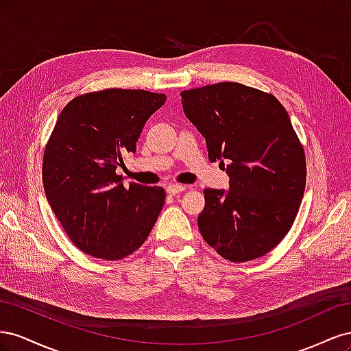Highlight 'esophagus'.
<instances>
[{
	"mask_svg": "<svg viewBox=\"0 0 351 351\" xmlns=\"http://www.w3.org/2000/svg\"><path fill=\"white\" fill-rule=\"evenodd\" d=\"M186 190V186L183 184H168L167 186V193L169 195H177L180 192H184Z\"/></svg>",
	"mask_w": 351,
	"mask_h": 351,
	"instance_id": "1",
	"label": "esophagus"
}]
</instances>
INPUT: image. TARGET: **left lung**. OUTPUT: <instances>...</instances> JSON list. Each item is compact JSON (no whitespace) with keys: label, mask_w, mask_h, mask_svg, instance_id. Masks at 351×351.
I'll list each match as a JSON object with an SVG mask.
<instances>
[{"label":"left lung","mask_w":351,"mask_h":351,"mask_svg":"<svg viewBox=\"0 0 351 351\" xmlns=\"http://www.w3.org/2000/svg\"><path fill=\"white\" fill-rule=\"evenodd\" d=\"M212 162H228L230 190H205L202 237L222 258L247 262L290 231L306 186V158L290 117L271 93L236 82L182 93Z\"/></svg>","instance_id":"1"}]
</instances>
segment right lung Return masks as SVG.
I'll use <instances>...</instances> for the list:
<instances>
[{
    "mask_svg": "<svg viewBox=\"0 0 351 351\" xmlns=\"http://www.w3.org/2000/svg\"><path fill=\"white\" fill-rule=\"evenodd\" d=\"M165 99L142 89H105L71 99L58 115L42 162L45 195L74 246L90 256H129L155 226L165 190L124 186L115 169Z\"/></svg>",
    "mask_w": 351,
    "mask_h": 351,
    "instance_id": "right-lung-1",
    "label": "right lung"
}]
</instances>
